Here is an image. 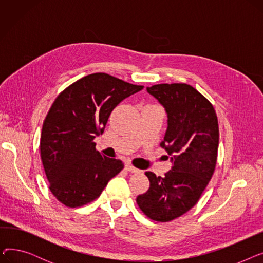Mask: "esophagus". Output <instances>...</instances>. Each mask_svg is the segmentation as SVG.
<instances>
[{"mask_svg":"<svg viewBox=\"0 0 263 263\" xmlns=\"http://www.w3.org/2000/svg\"><path fill=\"white\" fill-rule=\"evenodd\" d=\"M124 168H126L127 171H129L130 173H140L141 171L140 170H137L136 167H134L132 164H130V163H127L126 165H124Z\"/></svg>","mask_w":263,"mask_h":263,"instance_id":"34e87169","label":"esophagus"}]
</instances>
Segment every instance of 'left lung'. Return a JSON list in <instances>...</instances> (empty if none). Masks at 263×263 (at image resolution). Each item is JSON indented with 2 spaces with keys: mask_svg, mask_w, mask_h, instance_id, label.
Returning <instances> with one entry per match:
<instances>
[{
  "mask_svg": "<svg viewBox=\"0 0 263 263\" xmlns=\"http://www.w3.org/2000/svg\"><path fill=\"white\" fill-rule=\"evenodd\" d=\"M147 91L167 113L160 145L173 166L164 177L146 172L150 186L136 202L149 218L170 222L192 209L211 180L218 149L217 116L210 101L184 83L153 85Z\"/></svg>",
  "mask_w": 263,
  "mask_h": 263,
  "instance_id": "8db88e82",
  "label": "left lung"
}]
</instances>
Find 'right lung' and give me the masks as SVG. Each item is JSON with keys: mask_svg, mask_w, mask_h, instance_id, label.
I'll return each mask as SVG.
<instances>
[{"mask_svg": "<svg viewBox=\"0 0 263 263\" xmlns=\"http://www.w3.org/2000/svg\"><path fill=\"white\" fill-rule=\"evenodd\" d=\"M144 88L98 72L72 83L54 100L43 124L40 157L49 189L69 208L98 198L107 182L123 168L120 160L96 150L112 110Z\"/></svg>", "mask_w": 263, "mask_h": 263, "instance_id": "add662e5", "label": "right lung"}]
</instances>
